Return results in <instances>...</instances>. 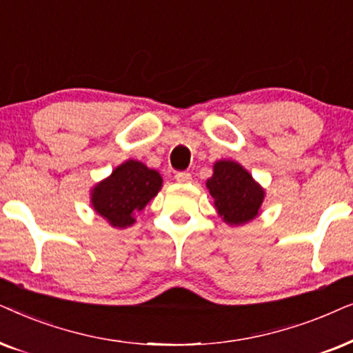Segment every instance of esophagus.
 I'll return each mask as SVG.
<instances>
[{"instance_id": "obj_1", "label": "esophagus", "mask_w": 353, "mask_h": 353, "mask_svg": "<svg viewBox=\"0 0 353 353\" xmlns=\"http://www.w3.org/2000/svg\"><path fill=\"white\" fill-rule=\"evenodd\" d=\"M176 181L182 182V184H184V182H190L192 181V174L187 172V171H179L176 174Z\"/></svg>"}]
</instances>
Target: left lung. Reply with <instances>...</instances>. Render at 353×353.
Instances as JSON below:
<instances>
[{
	"mask_svg": "<svg viewBox=\"0 0 353 353\" xmlns=\"http://www.w3.org/2000/svg\"><path fill=\"white\" fill-rule=\"evenodd\" d=\"M206 187L219 214L229 224H242L255 218L265 196L250 174L234 161L216 163Z\"/></svg>",
	"mask_w": 353,
	"mask_h": 353,
	"instance_id": "1",
	"label": "left lung"
}]
</instances>
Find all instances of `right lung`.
Returning a JSON list of instances; mask_svg holds the SVG:
<instances>
[{"instance_id": "1", "label": "right lung", "mask_w": 353, "mask_h": 353, "mask_svg": "<svg viewBox=\"0 0 353 353\" xmlns=\"http://www.w3.org/2000/svg\"><path fill=\"white\" fill-rule=\"evenodd\" d=\"M161 176L145 164L129 159L92 194L93 208L114 228L134 224V214L143 210L161 187Z\"/></svg>"}]
</instances>
